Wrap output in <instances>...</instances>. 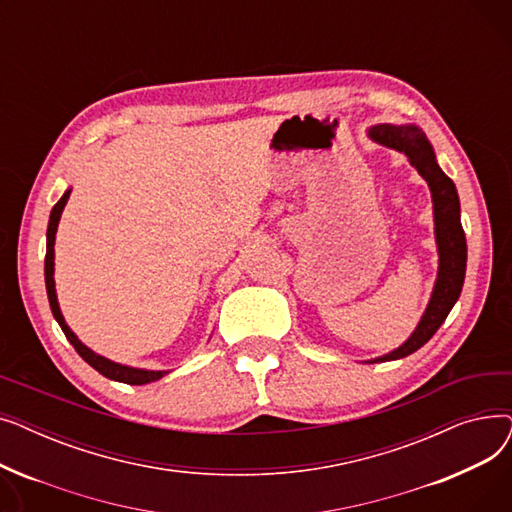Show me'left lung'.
<instances>
[{
  "label": "left lung",
  "instance_id": "obj_1",
  "mask_svg": "<svg viewBox=\"0 0 512 512\" xmlns=\"http://www.w3.org/2000/svg\"><path fill=\"white\" fill-rule=\"evenodd\" d=\"M367 137L373 143L405 153L409 164L427 182L429 193H432L434 234L438 247L436 284L417 328L405 342L394 348V351L365 361L384 363L409 357L411 353L419 351V348L444 324V319L448 317L454 303L459 301L463 290L467 270V240L461 224L459 193H456L454 182L438 166L434 147L427 141L425 132L415 124H375L367 130Z\"/></svg>",
  "mask_w": 512,
  "mask_h": 512
}]
</instances>
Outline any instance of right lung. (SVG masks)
<instances>
[{
  "label": "right lung",
  "instance_id": "right-lung-1",
  "mask_svg": "<svg viewBox=\"0 0 512 512\" xmlns=\"http://www.w3.org/2000/svg\"><path fill=\"white\" fill-rule=\"evenodd\" d=\"M70 193L72 188H66V193L62 195V199L53 205L51 213H49V224H47V253H45V288H47V299H49V307H51V313L53 317H56V321L60 324L62 332L66 334L68 342L74 346V351L83 357L95 371H99L101 375H105V378H110L114 382H122V384H130V386H143V384H151V382H157L164 378V375H168L170 371H157V369H141V367H130V365H122V363H116L112 359H105L101 355H97L95 351H91V348L87 344H83L78 340V336L70 330V326L66 324V319L60 311V303H58V294H56V280H53V272H56V249H53V245H56V232H58V224H60V218H62V211L70 199Z\"/></svg>",
  "mask_w": 512,
  "mask_h": 512
}]
</instances>
